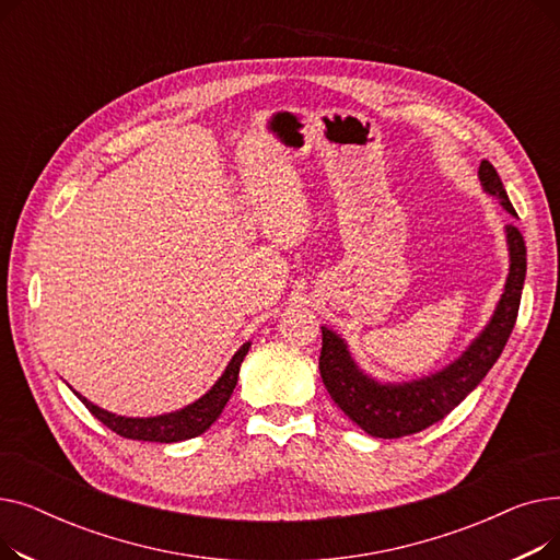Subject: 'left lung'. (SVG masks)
Listing matches in <instances>:
<instances>
[{
  "label": "left lung",
  "instance_id": "left-lung-1",
  "mask_svg": "<svg viewBox=\"0 0 560 560\" xmlns=\"http://www.w3.org/2000/svg\"><path fill=\"white\" fill-rule=\"evenodd\" d=\"M479 179L488 195H494L511 215H517L490 161H481ZM506 243L511 270L504 295L479 338H475L445 370L408 381V384H378L354 363L345 340L331 329L322 327L319 374L331 399L351 422H357L374 438L418 433L450 416L481 384L511 338L526 277V245L517 226H506Z\"/></svg>",
  "mask_w": 560,
  "mask_h": 560
}]
</instances>
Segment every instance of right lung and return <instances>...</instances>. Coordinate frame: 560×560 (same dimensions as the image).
Masks as SVG:
<instances>
[{
    "label": "right lung",
    "instance_id": "add662e5",
    "mask_svg": "<svg viewBox=\"0 0 560 560\" xmlns=\"http://www.w3.org/2000/svg\"><path fill=\"white\" fill-rule=\"evenodd\" d=\"M249 345L252 342H245L238 351H235L224 374L215 381V386L209 393L199 397L195 404H190L182 410H174V413H165V416H156V418H122V416L108 413V410L95 406L93 401H88L79 393H74V395L83 401V406L91 410V413L102 424H106L117 435L129 438V440H147V443H179V440L201 435L206 429H211V424L220 418L235 384H238L241 363L247 357Z\"/></svg>",
    "mask_w": 560,
    "mask_h": 560
}]
</instances>
